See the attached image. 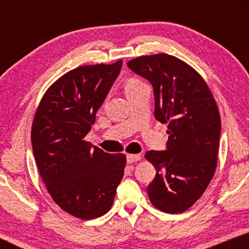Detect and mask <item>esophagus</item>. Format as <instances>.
Masks as SVG:
<instances>
[{"label": "esophagus", "instance_id": "1", "mask_svg": "<svg viewBox=\"0 0 249 249\" xmlns=\"http://www.w3.org/2000/svg\"><path fill=\"white\" fill-rule=\"evenodd\" d=\"M142 159L141 154H128L127 155V162L130 164V163H135L139 161V160Z\"/></svg>", "mask_w": 249, "mask_h": 249}]
</instances>
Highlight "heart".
Instances as JSON below:
<instances>
[{"instance_id": "b5f03b06", "label": "heart", "mask_w": 249, "mask_h": 249, "mask_svg": "<svg viewBox=\"0 0 249 249\" xmlns=\"http://www.w3.org/2000/svg\"><path fill=\"white\" fill-rule=\"evenodd\" d=\"M145 83H142L141 79H138V78H129V79L125 81L124 83V90H125V94L129 93V91H132L135 89H137L141 86H142Z\"/></svg>"}]
</instances>
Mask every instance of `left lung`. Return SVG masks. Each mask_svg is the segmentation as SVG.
Here are the masks:
<instances>
[{
	"label": "left lung",
	"mask_w": 249,
	"mask_h": 249,
	"mask_svg": "<svg viewBox=\"0 0 249 249\" xmlns=\"http://www.w3.org/2000/svg\"><path fill=\"white\" fill-rule=\"evenodd\" d=\"M128 67L152 84L154 115L168 124L166 151H148L156 170L147 193L165 213L185 212L200 198L217 164L221 119L212 91L197 71L178 57L161 53L138 56Z\"/></svg>",
	"instance_id": "8db88e82"
}]
</instances>
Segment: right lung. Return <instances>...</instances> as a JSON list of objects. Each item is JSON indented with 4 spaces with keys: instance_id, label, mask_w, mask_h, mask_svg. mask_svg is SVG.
I'll return each mask as SVG.
<instances>
[{
    "instance_id": "1",
    "label": "right lung",
    "mask_w": 249,
    "mask_h": 249,
    "mask_svg": "<svg viewBox=\"0 0 249 249\" xmlns=\"http://www.w3.org/2000/svg\"><path fill=\"white\" fill-rule=\"evenodd\" d=\"M121 66L119 60L70 70L49 87L34 117L39 175L54 202L81 220L108 212L124 177V154H108L85 141Z\"/></svg>"
}]
</instances>
